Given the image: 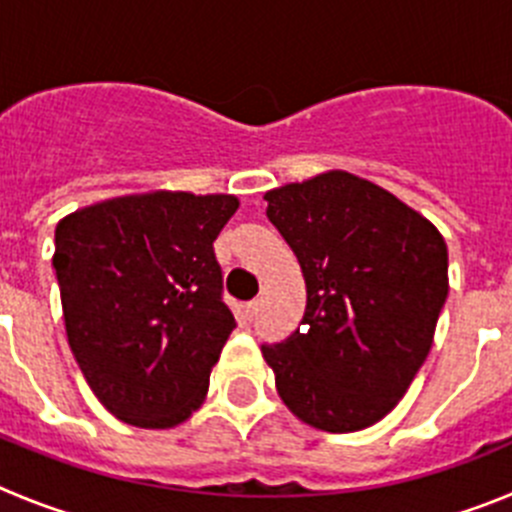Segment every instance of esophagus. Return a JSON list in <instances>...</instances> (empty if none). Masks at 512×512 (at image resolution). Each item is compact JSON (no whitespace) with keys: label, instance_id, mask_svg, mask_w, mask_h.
Here are the masks:
<instances>
[{"label":"esophagus","instance_id":"1","mask_svg":"<svg viewBox=\"0 0 512 512\" xmlns=\"http://www.w3.org/2000/svg\"><path fill=\"white\" fill-rule=\"evenodd\" d=\"M257 306H260V303H257V301H247V303H245V316H247V321H252V319H255Z\"/></svg>","mask_w":512,"mask_h":512}]
</instances>
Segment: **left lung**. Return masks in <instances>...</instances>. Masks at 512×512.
<instances>
[{
    "instance_id": "1",
    "label": "left lung",
    "mask_w": 512,
    "mask_h": 512,
    "mask_svg": "<svg viewBox=\"0 0 512 512\" xmlns=\"http://www.w3.org/2000/svg\"><path fill=\"white\" fill-rule=\"evenodd\" d=\"M306 280L301 329L262 344L288 411L329 434L393 411L434 344L449 293L439 229L377 183L326 170L265 193Z\"/></svg>"
}]
</instances>
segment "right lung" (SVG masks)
I'll return each mask as SVG.
<instances>
[{
  "instance_id": "1",
  "label": "right lung",
  "mask_w": 512,
  "mask_h": 512,
  "mask_svg": "<svg viewBox=\"0 0 512 512\" xmlns=\"http://www.w3.org/2000/svg\"><path fill=\"white\" fill-rule=\"evenodd\" d=\"M232 193L150 191L99 201L55 227V278L71 352L119 421L173 428L199 411L237 324L214 239Z\"/></svg>"
}]
</instances>
